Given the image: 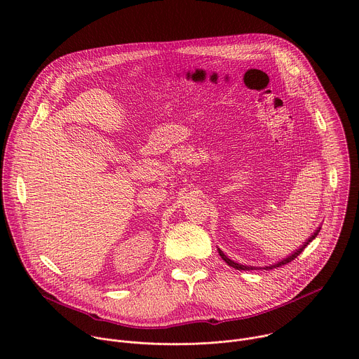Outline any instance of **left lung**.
<instances>
[{
	"label": "left lung",
	"mask_w": 359,
	"mask_h": 359,
	"mask_svg": "<svg viewBox=\"0 0 359 359\" xmlns=\"http://www.w3.org/2000/svg\"><path fill=\"white\" fill-rule=\"evenodd\" d=\"M320 230H321V227H318V229L316 230V233H314V234H313V236H311V237H310L309 240H306V241H305V243H304V244H302V245H301V247H299L298 250H295V251H294V252H292L291 255H288V257H287V259H284V260L278 262L277 264H273V266H269V267H263V269H264V270H271V269H277V267H280V266L288 264V263H291L292 260H295V259L298 257V255H299V254H301V252L304 251V248H305L306 245H309V244H310V243H311V241H313V240H314V238H316V237L318 236ZM217 250H219V254L222 255V259H223V260H224V262H226V263H227V264H229L230 267H233V269H236V270H244V271H245V270H257V269H255V267H251V266H243V264L234 263L233 260H230V259L227 257V255H226V254H224V252H223V251H222L220 248H217Z\"/></svg>",
	"instance_id": "1"
}]
</instances>
